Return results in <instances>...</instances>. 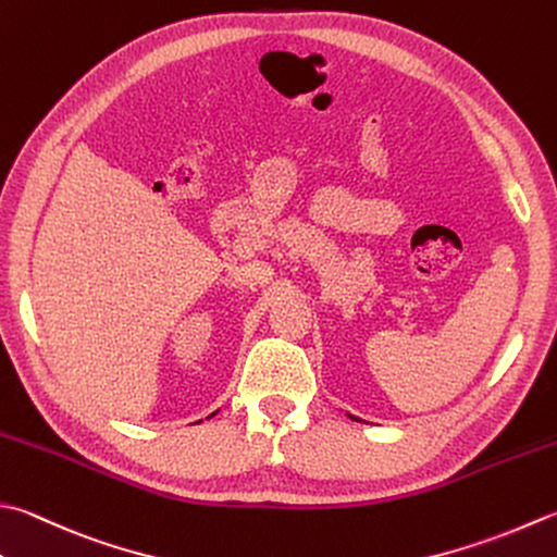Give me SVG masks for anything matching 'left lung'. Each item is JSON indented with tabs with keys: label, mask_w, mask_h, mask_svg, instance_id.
I'll return each instance as SVG.
<instances>
[{
	"label": "left lung",
	"mask_w": 557,
	"mask_h": 557,
	"mask_svg": "<svg viewBox=\"0 0 557 557\" xmlns=\"http://www.w3.org/2000/svg\"><path fill=\"white\" fill-rule=\"evenodd\" d=\"M350 420H357V418H355V416H350Z\"/></svg>",
	"instance_id": "1"
}]
</instances>
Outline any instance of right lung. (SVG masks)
<instances>
[{"label":"right lung","mask_w":557,"mask_h":557,"mask_svg":"<svg viewBox=\"0 0 557 557\" xmlns=\"http://www.w3.org/2000/svg\"><path fill=\"white\" fill-rule=\"evenodd\" d=\"M212 416H216V412H212ZM212 416H210V418H212Z\"/></svg>","instance_id":"1"}]
</instances>
